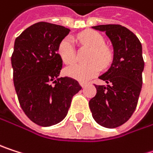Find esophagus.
Wrapping results in <instances>:
<instances>
[{"mask_svg": "<svg viewBox=\"0 0 153 153\" xmlns=\"http://www.w3.org/2000/svg\"><path fill=\"white\" fill-rule=\"evenodd\" d=\"M80 84H81V86H82V88H84L88 83H87V82H80Z\"/></svg>", "mask_w": 153, "mask_h": 153, "instance_id": "1", "label": "esophagus"}]
</instances>
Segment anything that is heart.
<instances>
[{
  "instance_id": "b5f03b06",
  "label": "heart",
  "mask_w": 153,
  "mask_h": 153,
  "mask_svg": "<svg viewBox=\"0 0 153 153\" xmlns=\"http://www.w3.org/2000/svg\"><path fill=\"white\" fill-rule=\"evenodd\" d=\"M80 41L90 47L91 51L88 56V63H73L65 68L64 73L69 77L81 82L88 81L96 76L101 66H107L110 60V52L104 46L103 36L96 31H84L79 35ZM57 53L62 62L66 64L71 63L75 60V47L71 36L64 37L59 44Z\"/></svg>"
}]
</instances>
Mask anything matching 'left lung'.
<instances>
[{
    "mask_svg": "<svg viewBox=\"0 0 153 153\" xmlns=\"http://www.w3.org/2000/svg\"><path fill=\"white\" fill-rule=\"evenodd\" d=\"M110 39L114 56L110 68L100 76L108 85H95L97 93L89 106L94 120L107 128L125 124L134 112L143 85L142 44L138 37L121 25L92 27Z\"/></svg>",
    "mask_w": 153,
    "mask_h": 153,
    "instance_id": "1",
    "label": "left lung"
}]
</instances>
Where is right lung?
<instances>
[{"label":"right lung","mask_w":153,"mask_h":153,"mask_svg":"<svg viewBox=\"0 0 153 153\" xmlns=\"http://www.w3.org/2000/svg\"><path fill=\"white\" fill-rule=\"evenodd\" d=\"M69 32L62 26L37 22L14 43L11 65L19 102L26 116L40 126H51L64 119L72 97L82 90L72 78H58L62 60L57 48Z\"/></svg>","instance_id":"add662e5"}]
</instances>
